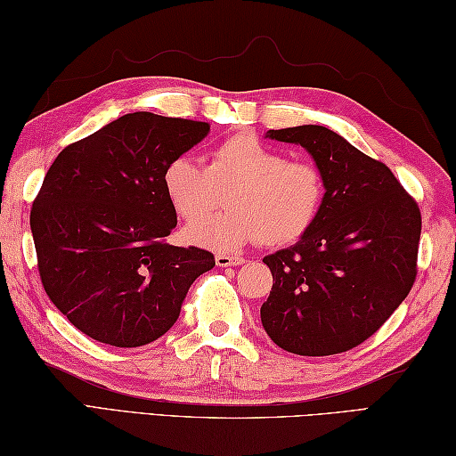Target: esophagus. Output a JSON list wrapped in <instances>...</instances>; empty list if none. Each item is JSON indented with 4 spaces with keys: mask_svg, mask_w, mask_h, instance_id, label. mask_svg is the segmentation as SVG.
I'll use <instances>...</instances> for the list:
<instances>
[{
    "mask_svg": "<svg viewBox=\"0 0 456 456\" xmlns=\"http://www.w3.org/2000/svg\"><path fill=\"white\" fill-rule=\"evenodd\" d=\"M244 262H246L244 257H238V256H226V254L216 256V264L220 265V268H228V265H240Z\"/></svg>",
    "mask_w": 456,
    "mask_h": 456,
    "instance_id": "obj_1",
    "label": "esophagus"
}]
</instances>
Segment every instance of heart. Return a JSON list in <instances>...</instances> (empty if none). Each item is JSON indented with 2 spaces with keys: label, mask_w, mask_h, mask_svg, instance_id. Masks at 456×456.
I'll list each match as a JSON object with an SVG mask.
<instances>
[{
  "label": "heart",
  "mask_w": 456,
  "mask_h": 456,
  "mask_svg": "<svg viewBox=\"0 0 456 456\" xmlns=\"http://www.w3.org/2000/svg\"><path fill=\"white\" fill-rule=\"evenodd\" d=\"M162 186L180 218L195 222L229 196L224 215L192 224L186 238L216 252H236L260 238L288 244L314 226L320 216L325 180L309 160H288L281 151L254 134L238 133L216 144L202 167L176 157L162 173Z\"/></svg>",
  "instance_id": "1"
}]
</instances>
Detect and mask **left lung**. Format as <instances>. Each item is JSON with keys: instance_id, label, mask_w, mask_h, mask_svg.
Listing matches in <instances>:
<instances>
[{"instance_id": "1", "label": "left lung", "mask_w": 456, "mask_h": 456, "mask_svg": "<svg viewBox=\"0 0 456 456\" xmlns=\"http://www.w3.org/2000/svg\"><path fill=\"white\" fill-rule=\"evenodd\" d=\"M265 136L312 154L325 196L314 226L294 246L264 257L273 286L260 309L262 325L289 354H343L371 338L413 288L419 206L383 162L328 126Z\"/></svg>"}]
</instances>
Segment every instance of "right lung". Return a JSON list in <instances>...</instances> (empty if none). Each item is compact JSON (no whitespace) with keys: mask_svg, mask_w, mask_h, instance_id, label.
Wrapping results in <instances>:
<instances>
[{"mask_svg":"<svg viewBox=\"0 0 456 456\" xmlns=\"http://www.w3.org/2000/svg\"><path fill=\"white\" fill-rule=\"evenodd\" d=\"M208 133V123L141 110L69 144L49 167L29 218L39 276L89 338L115 347L159 339L216 264L200 248L165 242L176 210L162 173Z\"/></svg>","mask_w":456,"mask_h":456,"instance_id":"add662e5","label":"right lung"}]
</instances>
